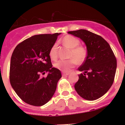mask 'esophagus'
<instances>
[{
	"label": "esophagus",
	"mask_w": 125,
	"mask_h": 125,
	"mask_svg": "<svg viewBox=\"0 0 125 125\" xmlns=\"http://www.w3.org/2000/svg\"><path fill=\"white\" fill-rule=\"evenodd\" d=\"M69 73H67V72H63V71L62 72V75L63 76H68V75H69Z\"/></svg>",
	"instance_id": "obj_1"
}]
</instances>
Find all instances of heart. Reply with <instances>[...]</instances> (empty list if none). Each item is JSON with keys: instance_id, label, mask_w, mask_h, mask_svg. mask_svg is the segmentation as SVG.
Wrapping results in <instances>:
<instances>
[{"instance_id": "1", "label": "heart", "mask_w": 125, "mask_h": 125, "mask_svg": "<svg viewBox=\"0 0 125 125\" xmlns=\"http://www.w3.org/2000/svg\"><path fill=\"white\" fill-rule=\"evenodd\" d=\"M62 42L65 46L71 49V52L69 55L70 59L68 60H59L54 64L56 69L68 72L74 68L77 62L82 63L85 60L87 56L86 49L82 46H79L80 41L78 38L73 36L68 35L65 36L62 39ZM49 57L53 61L57 58V44L55 42L51 47L49 52Z\"/></svg>"}]
</instances>
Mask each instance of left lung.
<instances>
[{
  "label": "left lung",
  "instance_id": "1",
  "mask_svg": "<svg viewBox=\"0 0 125 125\" xmlns=\"http://www.w3.org/2000/svg\"><path fill=\"white\" fill-rule=\"evenodd\" d=\"M68 33L79 37L87 48L86 59L78 68L84 73L79 74L75 89L85 100H97L106 93L113 83L117 66L115 56L110 44L99 35L84 29Z\"/></svg>",
  "mask_w": 125,
  "mask_h": 125
}]
</instances>
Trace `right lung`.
I'll use <instances>...</instances> for the list:
<instances>
[{
  "label": "right lung",
  "mask_w": 125,
  "mask_h": 125,
  "mask_svg": "<svg viewBox=\"0 0 125 125\" xmlns=\"http://www.w3.org/2000/svg\"><path fill=\"white\" fill-rule=\"evenodd\" d=\"M59 34H39L23 41L13 51L10 64V84L22 101L36 106L47 103L53 96L60 70L52 68L49 52ZM49 73L46 78L41 73Z\"/></svg>",
  "instance_id": "add662e5"
}]
</instances>
